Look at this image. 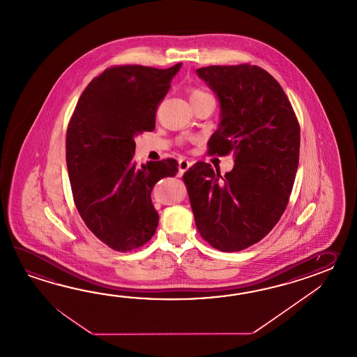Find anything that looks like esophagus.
I'll return each mask as SVG.
<instances>
[{
	"mask_svg": "<svg viewBox=\"0 0 357 357\" xmlns=\"http://www.w3.org/2000/svg\"><path fill=\"white\" fill-rule=\"evenodd\" d=\"M191 165H192V163H191L190 160H180V162H178V169H180V172H181V174H183L185 171H188Z\"/></svg>",
	"mask_w": 357,
	"mask_h": 357,
	"instance_id": "obj_1",
	"label": "esophagus"
}]
</instances>
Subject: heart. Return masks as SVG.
I'll use <instances>...</instances> for the list:
<instances>
[{
	"instance_id": "obj_1",
	"label": "heart",
	"mask_w": 357,
	"mask_h": 357,
	"mask_svg": "<svg viewBox=\"0 0 357 357\" xmlns=\"http://www.w3.org/2000/svg\"><path fill=\"white\" fill-rule=\"evenodd\" d=\"M189 97L190 100H191V103H195V102H197V100H202V99L211 98L212 96H211L209 93H206V91H202V89L192 88V89H190Z\"/></svg>"
}]
</instances>
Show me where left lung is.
<instances>
[{
  "instance_id": "obj_1",
  "label": "left lung",
  "mask_w": 357,
  "mask_h": 357,
  "mask_svg": "<svg viewBox=\"0 0 357 357\" xmlns=\"http://www.w3.org/2000/svg\"><path fill=\"white\" fill-rule=\"evenodd\" d=\"M197 73L218 96L222 111L208 153H234L235 166L222 177L197 162L183 182L205 241L225 252L243 250L264 238L286 211L298 166L300 125L286 93L264 68L215 65Z\"/></svg>"
}]
</instances>
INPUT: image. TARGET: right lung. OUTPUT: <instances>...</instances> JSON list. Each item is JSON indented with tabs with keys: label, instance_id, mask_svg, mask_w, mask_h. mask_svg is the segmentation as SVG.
<instances>
[{
	"label": "right lung",
	"instance_id": "right-lung-1",
	"mask_svg": "<svg viewBox=\"0 0 357 357\" xmlns=\"http://www.w3.org/2000/svg\"><path fill=\"white\" fill-rule=\"evenodd\" d=\"M181 62L168 68L120 65L94 77L76 103L66 132V163L76 209L108 248L135 250L158 226L153 186L178 172L174 158L134 160V137L155 128V112Z\"/></svg>",
	"mask_w": 357,
	"mask_h": 357
}]
</instances>
